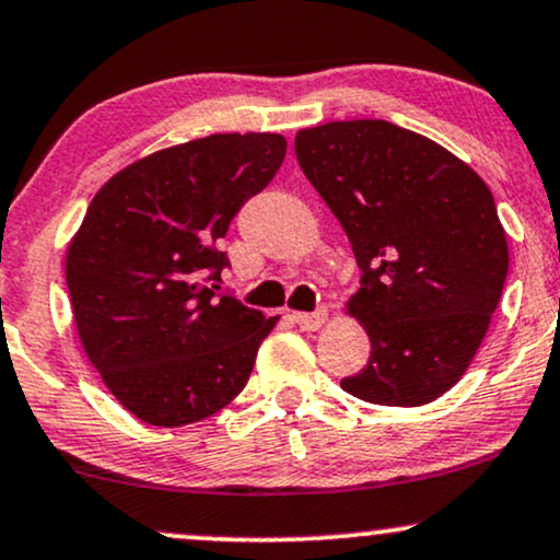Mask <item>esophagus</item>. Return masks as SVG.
I'll return each mask as SVG.
<instances>
[{"label": "esophagus", "instance_id": "esophagus-1", "mask_svg": "<svg viewBox=\"0 0 560 560\" xmlns=\"http://www.w3.org/2000/svg\"><path fill=\"white\" fill-rule=\"evenodd\" d=\"M292 318L302 328V331H318L323 323L328 320V310L320 307V310H315V313H294Z\"/></svg>", "mask_w": 560, "mask_h": 560}]
</instances>
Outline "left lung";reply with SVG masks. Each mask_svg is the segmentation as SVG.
Returning <instances> with one entry per match:
<instances>
[{
  "mask_svg": "<svg viewBox=\"0 0 560 560\" xmlns=\"http://www.w3.org/2000/svg\"><path fill=\"white\" fill-rule=\"evenodd\" d=\"M294 153L362 271L347 310L370 360L341 388L383 407L430 404L469 368L501 300L509 245L493 192L446 148L386 119L300 130Z\"/></svg>",
  "mask_w": 560,
  "mask_h": 560,
  "instance_id": "left-lung-1",
  "label": "left lung"
}]
</instances>
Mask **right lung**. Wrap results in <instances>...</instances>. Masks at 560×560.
<instances>
[{"mask_svg": "<svg viewBox=\"0 0 560 560\" xmlns=\"http://www.w3.org/2000/svg\"><path fill=\"white\" fill-rule=\"evenodd\" d=\"M287 140L226 132L117 172L67 247L78 336L127 412L179 428L224 409L279 318L221 292L229 224L279 172Z\"/></svg>", "mask_w": 560, "mask_h": 560, "instance_id": "obj_1", "label": "right lung"}]
</instances>
